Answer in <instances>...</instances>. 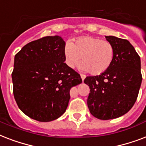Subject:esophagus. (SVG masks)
<instances>
[{"label": "esophagus", "mask_w": 146, "mask_h": 146, "mask_svg": "<svg viewBox=\"0 0 146 146\" xmlns=\"http://www.w3.org/2000/svg\"><path fill=\"white\" fill-rule=\"evenodd\" d=\"M80 76H81V79H82V81H83V80H85V78H86V75H84V74H80Z\"/></svg>", "instance_id": "1"}]
</instances>
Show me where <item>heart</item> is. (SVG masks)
<instances>
[{
	"mask_svg": "<svg viewBox=\"0 0 146 146\" xmlns=\"http://www.w3.org/2000/svg\"><path fill=\"white\" fill-rule=\"evenodd\" d=\"M66 64L73 67L80 61V68L92 75L104 73L111 66L114 58V48L108 41L91 36L79 38L68 42L65 48Z\"/></svg>",
	"mask_w": 146,
	"mask_h": 146,
	"instance_id": "1",
	"label": "heart"
}]
</instances>
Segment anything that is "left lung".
Segmentation results:
<instances>
[{
	"mask_svg": "<svg viewBox=\"0 0 146 146\" xmlns=\"http://www.w3.org/2000/svg\"><path fill=\"white\" fill-rule=\"evenodd\" d=\"M114 48L111 66L98 76H87V104L92 115L110 120L127 113L135 104L142 83L140 57L129 41L105 36Z\"/></svg>",
	"mask_w": 146,
	"mask_h": 146,
	"instance_id": "8db88e82",
	"label": "left lung"
}]
</instances>
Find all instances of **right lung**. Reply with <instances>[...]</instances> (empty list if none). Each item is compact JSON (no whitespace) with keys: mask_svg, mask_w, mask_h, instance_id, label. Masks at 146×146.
<instances>
[{"mask_svg":"<svg viewBox=\"0 0 146 146\" xmlns=\"http://www.w3.org/2000/svg\"><path fill=\"white\" fill-rule=\"evenodd\" d=\"M65 60V42L58 35L33 41L15 55L13 96L26 115L49 122L66 111L70 90L82 79Z\"/></svg>","mask_w":146,"mask_h":146,"instance_id":"1","label":"right lung"}]
</instances>
